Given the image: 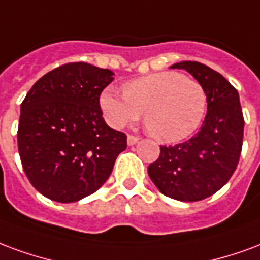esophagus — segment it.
I'll return each instance as SVG.
<instances>
[{
  "instance_id": "esophagus-1",
  "label": "esophagus",
  "mask_w": 260,
  "mask_h": 260,
  "mask_svg": "<svg viewBox=\"0 0 260 260\" xmlns=\"http://www.w3.org/2000/svg\"><path fill=\"white\" fill-rule=\"evenodd\" d=\"M138 140H140V138H138L137 136H132V134H128V136H127V144H128V145H134L136 143H138Z\"/></svg>"
}]
</instances>
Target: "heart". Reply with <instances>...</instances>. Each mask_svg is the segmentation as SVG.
I'll return each mask as SVG.
<instances>
[{"mask_svg":"<svg viewBox=\"0 0 260 260\" xmlns=\"http://www.w3.org/2000/svg\"><path fill=\"white\" fill-rule=\"evenodd\" d=\"M208 96L200 83L177 72H159L128 81L123 94L107 88L101 108L113 127L136 122L144 112L147 132L164 143H177L197 132L204 120Z\"/></svg>","mask_w":260,"mask_h":260,"instance_id":"b5f03b06","label":"heart"}]
</instances>
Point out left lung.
<instances>
[{"label": "left lung", "mask_w": 260, "mask_h": 260, "mask_svg": "<svg viewBox=\"0 0 260 260\" xmlns=\"http://www.w3.org/2000/svg\"><path fill=\"white\" fill-rule=\"evenodd\" d=\"M170 68L185 69L205 88L208 112L194 137L160 145V155L148 166V174L166 197L195 202L220 190L234 173L242 149L244 116L238 91L216 70L192 60Z\"/></svg>", "instance_id": "8db88e82"}]
</instances>
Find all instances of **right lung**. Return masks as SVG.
Here are the masks:
<instances>
[{"instance_id": "right-lung-1", "label": "right lung", "mask_w": 260, "mask_h": 260, "mask_svg": "<svg viewBox=\"0 0 260 260\" xmlns=\"http://www.w3.org/2000/svg\"><path fill=\"white\" fill-rule=\"evenodd\" d=\"M113 72L86 62L65 63L34 83L20 105L18 149L36 190L76 202L111 176L127 137L108 126L100 95Z\"/></svg>"}]
</instances>
